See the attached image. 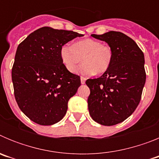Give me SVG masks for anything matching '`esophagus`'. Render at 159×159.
I'll return each mask as SVG.
<instances>
[{
    "label": "esophagus",
    "mask_w": 159,
    "mask_h": 159,
    "mask_svg": "<svg viewBox=\"0 0 159 159\" xmlns=\"http://www.w3.org/2000/svg\"><path fill=\"white\" fill-rule=\"evenodd\" d=\"M80 81H81V84H85V81H86V79L84 78V77H81V78H80Z\"/></svg>",
    "instance_id": "34e87169"
}]
</instances>
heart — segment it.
<instances>
[{
  "mask_svg": "<svg viewBox=\"0 0 159 159\" xmlns=\"http://www.w3.org/2000/svg\"><path fill=\"white\" fill-rule=\"evenodd\" d=\"M60 57L64 67L71 73L75 72L82 58L83 64L78 67L77 73L88 76L107 71L113 53L110 46L88 38L75 42L72 46L63 45L60 49Z\"/></svg>",
  "mask_w": 159,
  "mask_h": 159,
  "instance_id": "heart-1",
  "label": "heart"
}]
</instances>
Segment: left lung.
Wrapping results in <instances>:
<instances>
[{"label": "left lung", "instance_id": "8db88e82", "mask_svg": "<svg viewBox=\"0 0 159 159\" xmlns=\"http://www.w3.org/2000/svg\"><path fill=\"white\" fill-rule=\"evenodd\" d=\"M92 36L110 46L113 58L100 77L86 81L91 92L88 110L94 121L113 126L131 116L139 103L146 83L144 54L123 32L111 31Z\"/></svg>", "mask_w": 159, "mask_h": 159}]
</instances>
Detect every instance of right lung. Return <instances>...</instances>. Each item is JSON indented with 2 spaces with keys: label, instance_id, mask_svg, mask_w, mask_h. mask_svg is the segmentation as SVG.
<instances>
[{
  "label": "right lung",
  "instance_id": "1",
  "mask_svg": "<svg viewBox=\"0 0 159 159\" xmlns=\"http://www.w3.org/2000/svg\"><path fill=\"white\" fill-rule=\"evenodd\" d=\"M83 34L42 27L18 45L12 69L16 102L36 123L49 126L60 121L67 102L80 86V78L63 65L60 48Z\"/></svg>",
  "mask_w": 159,
  "mask_h": 159
}]
</instances>
